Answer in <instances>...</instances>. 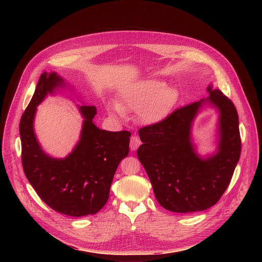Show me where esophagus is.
<instances>
[{
	"label": "esophagus",
	"instance_id": "obj_1",
	"mask_svg": "<svg viewBox=\"0 0 262 262\" xmlns=\"http://www.w3.org/2000/svg\"><path fill=\"white\" fill-rule=\"evenodd\" d=\"M141 145V140H140V138L138 137V136H133L132 138H130V142H129V147H130V150H133V151H135V150H137V149L139 148V146Z\"/></svg>",
	"mask_w": 262,
	"mask_h": 262
}]
</instances>
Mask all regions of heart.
<instances>
[{"label": "heart", "instance_id": "b5f03b06", "mask_svg": "<svg viewBox=\"0 0 262 262\" xmlns=\"http://www.w3.org/2000/svg\"><path fill=\"white\" fill-rule=\"evenodd\" d=\"M177 101V92L157 80H144L127 87L122 93L121 105L112 103L110 110L118 117L124 116L122 107L138 111L139 118L147 124L162 121Z\"/></svg>", "mask_w": 262, "mask_h": 262}]
</instances>
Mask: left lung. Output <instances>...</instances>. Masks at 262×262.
<instances>
[{
    "label": "left lung",
    "mask_w": 262,
    "mask_h": 262,
    "mask_svg": "<svg viewBox=\"0 0 262 262\" xmlns=\"http://www.w3.org/2000/svg\"><path fill=\"white\" fill-rule=\"evenodd\" d=\"M209 96L175 110L166 119L140 128L137 156L150 179L158 202L167 210L189 213L214 205L226 191L241 157L238 115L233 102L212 85ZM219 112L217 151L201 158L191 127L205 104Z\"/></svg>",
    "instance_id": "1"
}]
</instances>
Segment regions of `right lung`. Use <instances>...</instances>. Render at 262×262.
Listing matches in <instances>:
<instances>
[{"label": "right lung", "mask_w": 262, "mask_h": 262, "mask_svg": "<svg viewBox=\"0 0 262 262\" xmlns=\"http://www.w3.org/2000/svg\"><path fill=\"white\" fill-rule=\"evenodd\" d=\"M65 85L56 72L40 76L19 123L21 163L29 182L47 205L66 215L83 216L98 212L106 203L117 167L128 155L130 133L98 128L93 122L96 107L81 105L84 121L76 147L64 159L47 155L34 132L37 105Z\"/></svg>", "instance_id": "add662e5"}]
</instances>
